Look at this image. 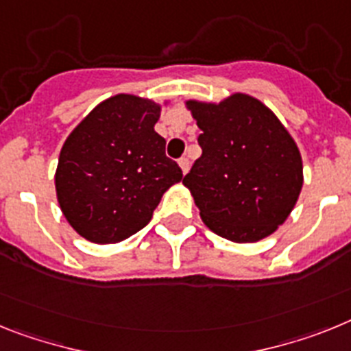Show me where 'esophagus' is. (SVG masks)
Here are the masks:
<instances>
[{"label":"esophagus","mask_w":351,"mask_h":351,"mask_svg":"<svg viewBox=\"0 0 351 351\" xmlns=\"http://www.w3.org/2000/svg\"><path fill=\"white\" fill-rule=\"evenodd\" d=\"M178 164H180V167H182V173H187L189 171V167H191V162H189V158L187 157H182L178 160Z\"/></svg>","instance_id":"34e87169"}]
</instances>
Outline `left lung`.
<instances>
[{
  "instance_id": "obj_1",
  "label": "left lung",
  "mask_w": 351,
  "mask_h": 351,
  "mask_svg": "<svg viewBox=\"0 0 351 351\" xmlns=\"http://www.w3.org/2000/svg\"><path fill=\"white\" fill-rule=\"evenodd\" d=\"M201 157L184 176L206 226L237 243L258 242L288 219L302 189L297 145L267 106L243 93L221 104L189 100Z\"/></svg>"
}]
</instances>
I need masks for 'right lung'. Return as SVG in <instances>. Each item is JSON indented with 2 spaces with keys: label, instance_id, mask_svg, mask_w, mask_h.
<instances>
[{
  "label": "right lung",
  "instance_id": "obj_1",
  "mask_svg": "<svg viewBox=\"0 0 351 351\" xmlns=\"http://www.w3.org/2000/svg\"><path fill=\"white\" fill-rule=\"evenodd\" d=\"M158 117L152 100L117 95L66 138L56 169L58 203L90 242L117 243L138 233L184 176L166 155V139L155 132Z\"/></svg>",
  "mask_w": 351,
  "mask_h": 351
}]
</instances>
